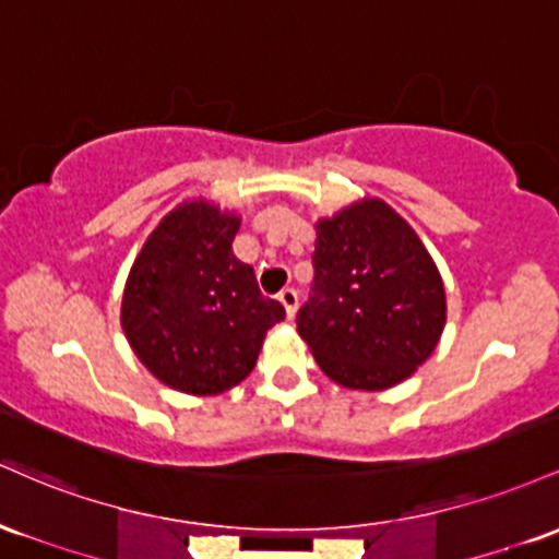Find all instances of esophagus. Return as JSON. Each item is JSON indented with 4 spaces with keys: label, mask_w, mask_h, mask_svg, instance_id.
<instances>
[{
    "label": "esophagus",
    "mask_w": 559,
    "mask_h": 559,
    "mask_svg": "<svg viewBox=\"0 0 559 559\" xmlns=\"http://www.w3.org/2000/svg\"><path fill=\"white\" fill-rule=\"evenodd\" d=\"M280 304L285 306L287 319H293V317H296V309H298V293L293 290V287H285V290L280 293Z\"/></svg>",
    "instance_id": "1"
}]
</instances>
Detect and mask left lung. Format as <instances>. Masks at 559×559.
Instances as JSON below:
<instances>
[{"label": "left lung", "mask_w": 559, "mask_h": 559, "mask_svg": "<svg viewBox=\"0 0 559 559\" xmlns=\"http://www.w3.org/2000/svg\"><path fill=\"white\" fill-rule=\"evenodd\" d=\"M313 229L317 274L298 335L319 369L350 391L412 378L447 328V290L428 248L396 209L369 195Z\"/></svg>", "instance_id": "left-lung-1"}]
</instances>
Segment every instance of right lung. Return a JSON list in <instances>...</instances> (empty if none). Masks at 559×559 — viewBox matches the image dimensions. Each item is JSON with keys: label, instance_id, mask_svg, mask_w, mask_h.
Here are the masks:
<instances>
[{"label": "right lung", "instance_id": "add662e5", "mask_svg": "<svg viewBox=\"0 0 559 559\" xmlns=\"http://www.w3.org/2000/svg\"><path fill=\"white\" fill-rule=\"evenodd\" d=\"M240 222L209 198L181 200L131 263L123 335L144 369L179 393L216 396L246 380L266 332L285 319L231 253Z\"/></svg>", "mask_w": 559, "mask_h": 559}]
</instances>
